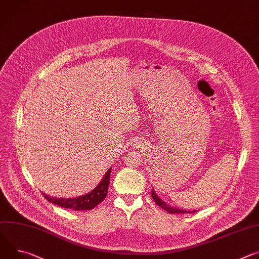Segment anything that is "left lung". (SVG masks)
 Here are the masks:
<instances>
[{"label": "left lung", "instance_id": "left-lung-1", "mask_svg": "<svg viewBox=\"0 0 259 259\" xmlns=\"http://www.w3.org/2000/svg\"><path fill=\"white\" fill-rule=\"evenodd\" d=\"M152 197L153 199L155 200V202L160 206L162 207L164 210H166L167 213H170V214H185V213H195L196 209H193V210H187V209H183V208H178L176 206H171L169 205L168 203H166L164 200H162L157 194H156V191L153 189L152 190Z\"/></svg>", "mask_w": 259, "mask_h": 259}]
</instances>
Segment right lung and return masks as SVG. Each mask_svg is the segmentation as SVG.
I'll return each instance as SVG.
<instances>
[{"label": "right lung", "instance_id": "add662e5", "mask_svg": "<svg viewBox=\"0 0 259 259\" xmlns=\"http://www.w3.org/2000/svg\"><path fill=\"white\" fill-rule=\"evenodd\" d=\"M110 172H111V168H109L106 171V174L103 176L101 182L95 187V189H93L89 193L78 196V197L57 198L54 196L46 195L45 193H42V194L46 200H49L50 202L55 203L62 207L71 208L74 210L92 209L95 206H97L106 197L107 191H108L109 180H110Z\"/></svg>", "mask_w": 259, "mask_h": 259}]
</instances>
